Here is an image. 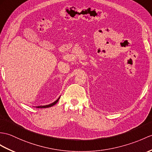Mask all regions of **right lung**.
I'll return each instance as SVG.
<instances>
[{"label": "right lung", "mask_w": 152, "mask_h": 152, "mask_svg": "<svg viewBox=\"0 0 152 152\" xmlns=\"http://www.w3.org/2000/svg\"><path fill=\"white\" fill-rule=\"evenodd\" d=\"M59 98H60V97L58 98V100H56L54 102H53V103H52V104H49V105H41V106H37V107H37V108H47V107H52V106H53V105H54L56 103H57Z\"/></svg>", "instance_id": "right-lung-1"}]
</instances>
